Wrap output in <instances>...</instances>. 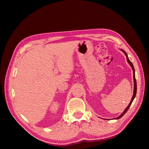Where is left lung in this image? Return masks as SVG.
Returning a JSON list of instances; mask_svg holds the SVG:
<instances>
[{
    "instance_id": "1",
    "label": "left lung",
    "mask_w": 149,
    "mask_h": 149,
    "mask_svg": "<svg viewBox=\"0 0 149 149\" xmlns=\"http://www.w3.org/2000/svg\"><path fill=\"white\" fill-rule=\"evenodd\" d=\"M121 50L123 51V52H124V53L126 57H127V62L129 63V64L130 65V66H131V67H132V70H133V77H134V88L133 96H132V100H131V101H130V103H129V104L128 105V106H127V107H126V109H125L124 110V111L123 112V114H120L119 117H118V118H115L114 119H120V118H122V117H123V116L125 114V112L128 111L129 107L130 106V105H131V104H132V102L133 100H134L135 97H136V93H137V83H136V77H135V70H134V66H133V65H132V62L129 60V58H128V56H127V53H126V52H125L124 50H123V49H121Z\"/></svg>"
}]
</instances>
